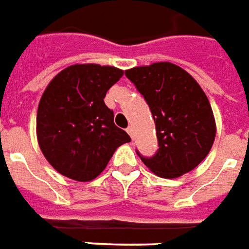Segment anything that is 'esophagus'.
<instances>
[{
    "instance_id": "esophagus-1",
    "label": "esophagus",
    "mask_w": 249,
    "mask_h": 249,
    "mask_svg": "<svg viewBox=\"0 0 249 249\" xmlns=\"http://www.w3.org/2000/svg\"><path fill=\"white\" fill-rule=\"evenodd\" d=\"M126 132L129 133L130 137H133V128H132V126H128V129H126Z\"/></svg>"
}]
</instances>
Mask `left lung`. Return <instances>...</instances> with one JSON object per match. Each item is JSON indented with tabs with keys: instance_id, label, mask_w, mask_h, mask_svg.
<instances>
[{
	"instance_id": "1",
	"label": "left lung",
	"mask_w": 249,
	"mask_h": 249,
	"mask_svg": "<svg viewBox=\"0 0 249 249\" xmlns=\"http://www.w3.org/2000/svg\"><path fill=\"white\" fill-rule=\"evenodd\" d=\"M148 103L157 132V153L141 161L162 178H178L203 161L213 146L216 124L210 101L190 73L170 62L125 71Z\"/></svg>"
}]
</instances>
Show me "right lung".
Instances as JSON below:
<instances>
[{"label":"right lung","instance_id":"obj_1","mask_svg":"<svg viewBox=\"0 0 249 249\" xmlns=\"http://www.w3.org/2000/svg\"><path fill=\"white\" fill-rule=\"evenodd\" d=\"M123 75L113 66L73 64L46 87L36 113V139L46 160L62 176L79 182L95 179L116 149L130 141L104 103L107 91Z\"/></svg>","mask_w":249,"mask_h":249}]
</instances>
